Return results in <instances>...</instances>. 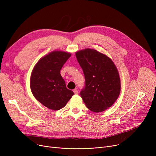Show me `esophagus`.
<instances>
[{
	"label": "esophagus",
	"mask_w": 156,
	"mask_h": 156,
	"mask_svg": "<svg viewBox=\"0 0 156 156\" xmlns=\"http://www.w3.org/2000/svg\"><path fill=\"white\" fill-rule=\"evenodd\" d=\"M73 92H74V93H75V94H76H76H78V90H77L76 88H75V89H74V90H73Z\"/></svg>",
	"instance_id": "1"
}]
</instances>
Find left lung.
<instances>
[{
	"mask_svg": "<svg viewBox=\"0 0 156 156\" xmlns=\"http://www.w3.org/2000/svg\"><path fill=\"white\" fill-rule=\"evenodd\" d=\"M76 57L85 79V87L80 92L81 98L90 111H105L120 94V78L116 66L109 57L94 49L78 51Z\"/></svg>",
	"mask_w": 156,
	"mask_h": 156,
	"instance_id": "left-lung-1",
	"label": "left lung"
}]
</instances>
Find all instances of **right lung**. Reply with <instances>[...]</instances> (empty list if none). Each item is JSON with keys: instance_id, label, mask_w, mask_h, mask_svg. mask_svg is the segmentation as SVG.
I'll return each mask as SVG.
<instances>
[{"instance_id": "right-lung-1", "label": "right lung", "mask_w": 156, "mask_h": 156, "mask_svg": "<svg viewBox=\"0 0 156 156\" xmlns=\"http://www.w3.org/2000/svg\"><path fill=\"white\" fill-rule=\"evenodd\" d=\"M70 53L54 51L40 59L33 69L31 90L36 99L47 108L57 111L64 108L74 95L68 89L61 69Z\"/></svg>"}]
</instances>
